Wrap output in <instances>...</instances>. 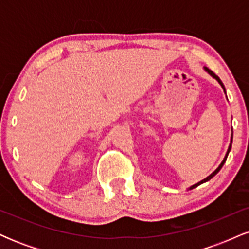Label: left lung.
I'll return each instance as SVG.
<instances>
[{
  "label": "left lung",
  "mask_w": 249,
  "mask_h": 249,
  "mask_svg": "<svg viewBox=\"0 0 249 249\" xmlns=\"http://www.w3.org/2000/svg\"><path fill=\"white\" fill-rule=\"evenodd\" d=\"M205 70H206V71H207V72H208V73H210V75L213 77V78H215V79H216V81H218V82H219V84H220V85H221V87H222V89H224V91H225V87H224V84H222V82H221V81H220V78H219V77H218V76H216V75H215V73H214V72H213V71H211L210 69H208V68H205ZM225 93H226V91H225ZM232 142H233V134H232V138H231V144H230V146H228L227 153H226V156H225L224 160H222V161H221V164H220V165H219V167H218V168H216V170H215V171H214V172H213V173H211V174H210V176H208V177H207V178H205L204 180H201V181H199V182H198V184H194V185H193V186H191V187H190V190H193V188H194V187H196V186H198V185H200V184H204V182H206V181H208V180H211V179H212V178H213V177H214V176H215V174H216V173H218V172H219V171H220V170H221V167H222V166H224V164H225L226 159H227V157H228V153H230L231 148H232Z\"/></svg>",
  "instance_id": "left-lung-1"
}]
</instances>
